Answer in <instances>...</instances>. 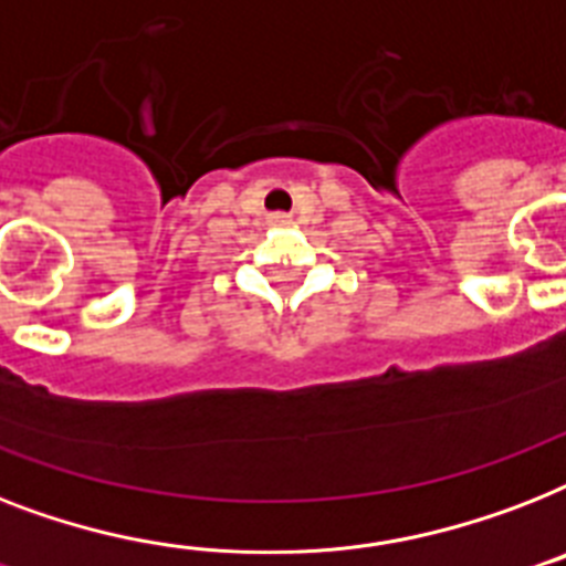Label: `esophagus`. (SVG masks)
<instances>
[{
	"label": "esophagus",
	"mask_w": 566,
	"mask_h": 566,
	"mask_svg": "<svg viewBox=\"0 0 566 566\" xmlns=\"http://www.w3.org/2000/svg\"><path fill=\"white\" fill-rule=\"evenodd\" d=\"M275 220H284V218H282V214H275Z\"/></svg>",
	"instance_id": "1"
}]
</instances>
